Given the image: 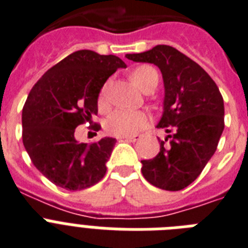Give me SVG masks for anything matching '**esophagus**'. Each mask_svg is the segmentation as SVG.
I'll return each instance as SVG.
<instances>
[{"mask_svg":"<svg viewBox=\"0 0 248 248\" xmlns=\"http://www.w3.org/2000/svg\"><path fill=\"white\" fill-rule=\"evenodd\" d=\"M120 139H124L126 141H131V142H135L140 140V136L139 135H131V136H120Z\"/></svg>","mask_w":248,"mask_h":248,"instance_id":"34e87169","label":"esophagus"}]
</instances>
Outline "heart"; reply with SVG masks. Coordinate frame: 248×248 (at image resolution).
I'll list each match as a JSON object with an SVG mask.
<instances>
[{
    "instance_id": "1",
    "label": "heart",
    "mask_w": 248,
    "mask_h": 248,
    "mask_svg": "<svg viewBox=\"0 0 248 248\" xmlns=\"http://www.w3.org/2000/svg\"><path fill=\"white\" fill-rule=\"evenodd\" d=\"M131 78L140 89L146 92L152 88H155L159 76L155 68L149 65H142L131 72ZM106 95L107 86L100 96L102 103L106 100ZM149 122H150L149 114L142 110L117 109L112 112L106 120V130L108 134L114 136H131L146 127Z\"/></svg>"
}]
</instances>
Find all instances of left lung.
Here are the masks:
<instances>
[{"mask_svg": "<svg viewBox=\"0 0 248 248\" xmlns=\"http://www.w3.org/2000/svg\"><path fill=\"white\" fill-rule=\"evenodd\" d=\"M126 57L158 66L164 81L163 116L156 127L168 135L160 140L156 156L141 160L142 176L162 190H183L217 150L224 130L222 94L204 68L170 46Z\"/></svg>", "mask_w": 248, "mask_h": 248, "instance_id": "8db88e82", "label": "left lung"}]
</instances>
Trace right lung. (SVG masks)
Wrapping results in <instances>:
<instances>
[{"label": "right lung", "instance_id": "obj_1", "mask_svg": "<svg viewBox=\"0 0 248 248\" xmlns=\"http://www.w3.org/2000/svg\"><path fill=\"white\" fill-rule=\"evenodd\" d=\"M120 57L76 51L51 67L30 90L23 108V142L44 177L68 191L94 186L104 177L116 139L78 142L75 128L98 113V96ZM99 130L100 124L92 126Z\"/></svg>", "mask_w": 248, "mask_h": 248}]
</instances>
